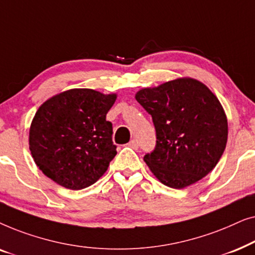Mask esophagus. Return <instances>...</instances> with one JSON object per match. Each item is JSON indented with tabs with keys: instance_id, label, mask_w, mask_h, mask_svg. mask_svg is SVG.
I'll use <instances>...</instances> for the list:
<instances>
[{
	"instance_id": "esophagus-1",
	"label": "esophagus",
	"mask_w": 255,
	"mask_h": 255,
	"mask_svg": "<svg viewBox=\"0 0 255 255\" xmlns=\"http://www.w3.org/2000/svg\"><path fill=\"white\" fill-rule=\"evenodd\" d=\"M128 147L133 148V149H137L139 145H138V141L135 140V139H132V140H130V142L128 144Z\"/></svg>"
}]
</instances>
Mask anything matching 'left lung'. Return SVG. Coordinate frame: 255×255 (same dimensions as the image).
<instances>
[{"label": "left lung", "mask_w": 255, "mask_h": 255, "mask_svg": "<svg viewBox=\"0 0 255 255\" xmlns=\"http://www.w3.org/2000/svg\"><path fill=\"white\" fill-rule=\"evenodd\" d=\"M135 100L154 123L156 146L144 161L160 182L183 189L215 168L228 142V118L204 83L177 78L140 89Z\"/></svg>", "instance_id": "left-lung-1"}]
</instances>
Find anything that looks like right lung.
Listing matches in <instances>:
<instances>
[{"label":"right lung","instance_id":"right-lung-1","mask_svg":"<svg viewBox=\"0 0 255 255\" xmlns=\"http://www.w3.org/2000/svg\"><path fill=\"white\" fill-rule=\"evenodd\" d=\"M117 94L74 88L38 108L29 131V148L39 169L59 186L80 190L107 172L117 154L107 114Z\"/></svg>","mask_w":255,"mask_h":255}]
</instances>
